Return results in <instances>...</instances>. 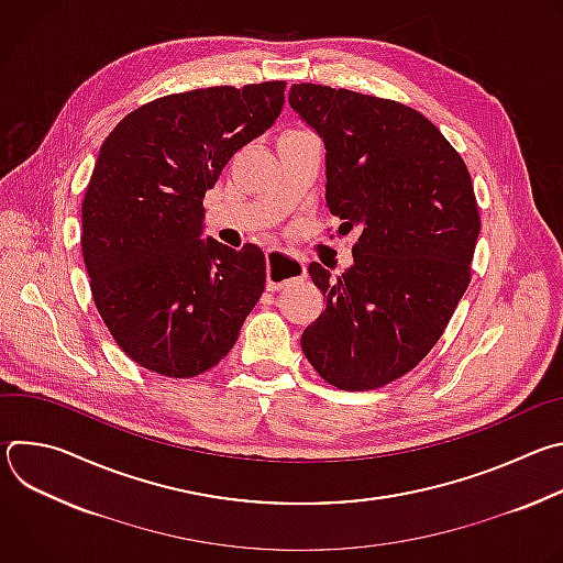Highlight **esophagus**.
<instances>
[{
	"instance_id": "obj_1",
	"label": "esophagus",
	"mask_w": 563,
	"mask_h": 563,
	"mask_svg": "<svg viewBox=\"0 0 563 563\" xmlns=\"http://www.w3.org/2000/svg\"><path fill=\"white\" fill-rule=\"evenodd\" d=\"M300 278H305L302 261H298L280 250L267 252V289L269 291H278Z\"/></svg>"
}]
</instances>
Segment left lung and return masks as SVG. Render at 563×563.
Masks as SVG:
<instances>
[{
	"label": "left lung",
	"mask_w": 563,
	"mask_h": 563,
	"mask_svg": "<svg viewBox=\"0 0 563 563\" xmlns=\"http://www.w3.org/2000/svg\"><path fill=\"white\" fill-rule=\"evenodd\" d=\"M289 104L325 144V200L339 231L358 229L354 265H309L325 309L300 347L330 385L376 389L417 367L470 283L481 231L461 155L419 111L320 85Z\"/></svg>",
	"instance_id": "1"
}]
</instances>
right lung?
Masks as SVG:
<instances>
[{
    "instance_id": "right-lung-1",
    "label": "right lung",
    "mask_w": 563,
    "mask_h": 563,
    "mask_svg": "<svg viewBox=\"0 0 563 563\" xmlns=\"http://www.w3.org/2000/svg\"><path fill=\"white\" fill-rule=\"evenodd\" d=\"M285 82L157 98L104 140L82 205L96 307L120 350L172 378L233 347L267 278L265 254L202 238V198L231 155L280 115Z\"/></svg>"
}]
</instances>
